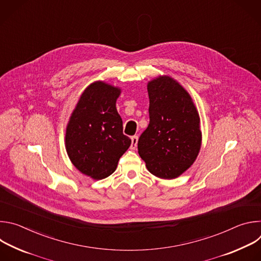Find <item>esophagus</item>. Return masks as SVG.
I'll list each match as a JSON object with an SVG mask.
<instances>
[{"mask_svg": "<svg viewBox=\"0 0 261 261\" xmlns=\"http://www.w3.org/2000/svg\"><path fill=\"white\" fill-rule=\"evenodd\" d=\"M131 148H136V146H137V142H138V136L137 135H134V136H132L131 137Z\"/></svg>", "mask_w": 261, "mask_h": 261, "instance_id": "obj_1", "label": "esophagus"}]
</instances>
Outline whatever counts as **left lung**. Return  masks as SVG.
Masks as SVG:
<instances>
[{"mask_svg": "<svg viewBox=\"0 0 261 261\" xmlns=\"http://www.w3.org/2000/svg\"><path fill=\"white\" fill-rule=\"evenodd\" d=\"M150 123L138 139V154L154 175L171 179L195 161L201 145L199 116L190 95L169 76L147 84Z\"/></svg>", "mask_w": 261, "mask_h": 261, "instance_id": "8db88e82", "label": "left lung"}]
</instances>
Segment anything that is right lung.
Returning a JSON list of instances; mask_svg holds the SVG:
<instances>
[{
    "instance_id": "add662e5",
    "label": "right lung",
    "mask_w": 261,
    "mask_h": 261,
    "mask_svg": "<svg viewBox=\"0 0 261 261\" xmlns=\"http://www.w3.org/2000/svg\"><path fill=\"white\" fill-rule=\"evenodd\" d=\"M120 94L119 88L103 82L92 84L81 96L67 126L66 150L71 162L95 179L113 173L131 144L116 107Z\"/></svg>"
}]
</instances>
